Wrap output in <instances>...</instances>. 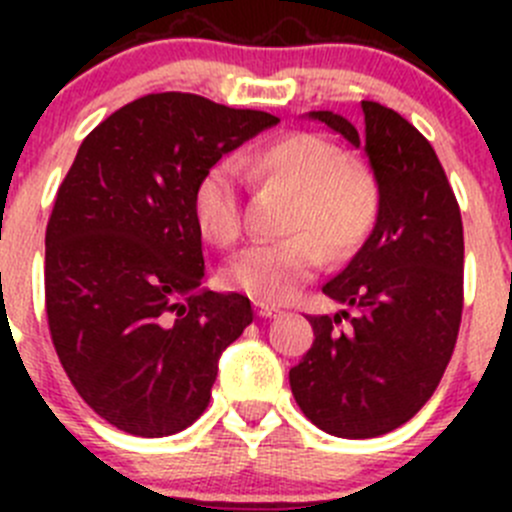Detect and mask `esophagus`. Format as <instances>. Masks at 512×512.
Returning a JSON list of instances; mask_svg holds the SVG:
<instances>
[{"mask_svg":"<svg viewBox=\"0 0 512 512\" xmlns=\"http://www.w3.org/2000/svg\"><path fill=\"white\" fill-rule=\"evenodd\" d=\"M255 312H257V317H262V319H267V317H280V309L277 307H272V304H265V302H255Z\"/></svg>","mask_w":512,"mask_h":512,"instance_id":"obj_1","label":"esophagus"}]
</instances>
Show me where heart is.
<instances>
[{
  "mask_svg": "<svg viewBox=\"0 0 512 512\" xmlns=\"http://www.w3.org/2000/svg\"><path fill=\"white\" fill-rule=\"evenodd\" d=\"M252 173L292 193L287 230L292 235L242 252L225 270V282L257 302H287L327 260L359 250L379 220L381 190L371 168L347 158L329 138L294 131L257 148ZM193 218L200 235L230 247L242 235L240 173L218 160L193 188ZM328 247L324 248L323 245Z\"/></svg>",
  "mask_w": 512,
  "mask_h": 512,
  "instance_id": "1",
  "label": "heart"
}]
</instances>
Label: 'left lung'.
I'll use <instances>...</instances> for the list:
<instances>
[{
	"label": "left lung",
	"instance_id": "obj_1",
	"mask_svg": "<svg viewBox=\"0 0 512 512\" xmlns=\"http://www.w3.org/2000/svg\"><path fill=\"white\" fill-rule=\"evenodd\" d=\"M361 111V133L339 113H309L364 146L381 210L352 262L322 287L347 309L309 317L314 344L289 369L302 414L339 438H376L418 414L451 361L463 312V223L441 160L396 111L376 101Z\"/></svg>",
	"mask_w": 512,
	"mask_h": 512
}]
</instances>
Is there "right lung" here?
I'll use <instances>...</instances> for the list:
<instances>
[{"mask_svg": "<svg viewBox=\"0 0 512 512\" xmlns=\"http://www.w3.org/2000/svg\"><path fill=\"white\" fill-rule=\"evenodd\" d=\"M280 118L148 94L84 138L46 225V319L81 399L131 436H173L210 401L250 299L200 289V175Z\"/></svg>", "mask_w": 512, "mask_h": 512, "instance_id": "right-lung-1", "label": "right lung"}]
</instances>
